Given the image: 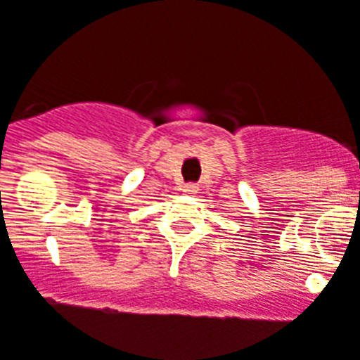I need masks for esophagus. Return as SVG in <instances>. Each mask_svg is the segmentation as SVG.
<instances>
[{
  "label": "esophagus",
  "mask_w": 360,
  "mask_h": 360,
  "mask_svg": "<svg viewBox=\"0 0 360 360\" xmlns=\"http://www.w3.org/2000/svg\"><path fill=\"white\" fill-rule=\"evenodd\" d=\"M182 191H184V193L193 195V193H197V191H199V188H197V186H195V184H188V186H184Z\"/></svg>",
  "instance_id": "1"
}]
</instances>
